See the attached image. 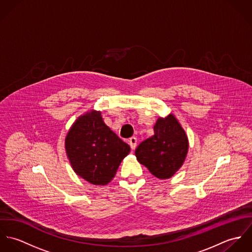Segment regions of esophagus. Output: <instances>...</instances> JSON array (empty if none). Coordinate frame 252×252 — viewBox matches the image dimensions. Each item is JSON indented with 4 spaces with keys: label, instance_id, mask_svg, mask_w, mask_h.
Here are the masks:
<instances>
[{
    "label": "esophagus",
    "instance_id": "1",
    "mask_svg": "<svg viewBox=\"0 0 252 252\" xmlns=\"http://www.w3.org/2000/svg\"><path fill=\"white\" fill-rule=\"evenodd\" d=\"M137 143H138V141H137V138H136V137H132V138L129 139V144H130V146H131L132 149H135V148H136Z\"/></svg>",
    "mask_w": 252,
    "mask_h": 252
}]
</instances>
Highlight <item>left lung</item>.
Returning a JSON list of instances; mask_svg holds the SVG:
<instances>
[{"label": "left lung", "mask_w": 252, "mask_h": 252, "mask_svg": "<svg viewBox=\"0 0 252 252\" xmlns=\"http://www.w3.org/2000/svg\"><path fill=\"white\" fill-rule=\"evenodd\" d=\"M188 139L176 116L170 113L159 117L154 125V135L139 144L135 154L157 179L173 177L182 166L188 151Z\"/></svg>", "instance_id": "8db88e82"}]
</instances>
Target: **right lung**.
<instances>
[{"label": "right lung", "instance_id": "obj_1", "mask_svg": "<svg viewBox=\"0 0 252 252\" xmlns=\"http://www.w3.org/2000/svg\"><path fill=\"white\" fill-rule=\"evenodd\" d=\"M65 148L74 173L95 185L108 184L130 152V146L110 130L97 110L75 120L66 136Z\"/></svg>", "mask_w": 252, "mask_h": 252}]
</instances>
